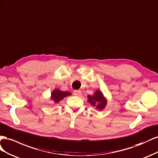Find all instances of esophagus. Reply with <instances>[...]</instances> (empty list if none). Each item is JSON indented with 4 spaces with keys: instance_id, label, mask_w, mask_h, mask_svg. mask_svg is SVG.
Wrapping results in <instances>:
<instances>
[{
    "instance_id": "1",
    "label": "esophagus",
    "mask_w": 158,
    "mask_h": 158,
    "mask_svg": "<svg viewBox=\"0 0 158 158\" xmlns=\"http://www.w3.org/2000/svg\"><path fill=\"white\" fill-rule=\"evenodd\" d=\"M73 94L75 96H80L81 94V91H79V90H74Z\"/></svg>"
}]
</instances>
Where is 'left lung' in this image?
<instances>
[{
  "instance_id": "left-lung-1",
  "label": "left lung",
  "mask_w": 158,
  "mask_h": 158,
  "mask_svg": "<svg viewBox=\"0 0 158 158\" xmlns=\"http://www.w3.org/2000/svg\"><path fill=\"white\" fill-rule=\"evenodd\" d=\"M87 97L88 101L91 103L92 106H96L99 110H102L103 109H105L106 105V100L100 91L97 90L93 95H89Z\"/></svg>"
}]
</instances>
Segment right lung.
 <instances>
[{
  "label": "right lung",
  "instance_id": "right-lung-1",
  "mask_svg": "<svg viewBox=\"0 0 158 158\" xmlns=\"http://www.w3.org/2000/svg\"><path fill=\"white\" fill-rule=\"evenodd\" d=\"M70 94H71V93L69 92H67V91L64 92V91H60V90L56 89L54 90L52 93V99L53 100V101H54L56 103H57L59 102L61 100H62L64 97L69 96Z\"/></svg>",
  "mask_w": 158,
  "mask_h": 158
}]
</instances>
